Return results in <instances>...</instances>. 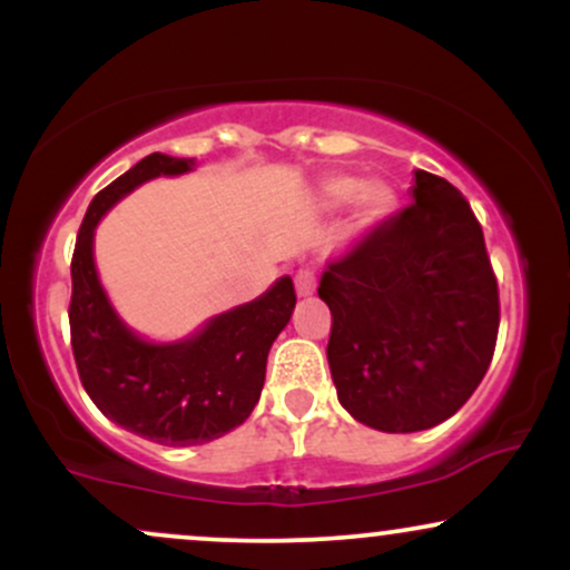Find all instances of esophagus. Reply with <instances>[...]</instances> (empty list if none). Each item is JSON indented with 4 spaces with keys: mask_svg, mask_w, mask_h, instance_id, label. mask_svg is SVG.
I'll return each instance as SVG.
<instances>
[{
    "mask_svg": "<svg viewBox=\"0 0 570 570\" xmlns=\"http://www.w3.org/2000/svg\"><path fill=\"white\" fill-rule=\"evenodd\" d=\"M294 289H297L299 297H311V294L316 292V273H313L311 267H299V271L294 273Z\"/></svg>",
    "mask_w": 570,
    "mask_h": 570,
    "instance_id": "34e87169",
    "label": "esophagus"
}]
</instances>
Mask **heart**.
I'll list each match as a JSON object with an SVG mask.
<instances>
[{
    "instance_id": "1",
    "label": "heart",
    "mask_w": 570,
    "mask_h": 570,
    "mask_svg": "<svg viewBox=\"0 0 570 570\" xmlns=\"http://www.w3.org/2000/svg\"><path fill=\"white\" fill-rule=\"evenodd\" d=\"M356 200V222L358 225H372L375 219H381L391 206V189L381 185V181H372L364 185L353 176H332L324 185V200L330 206H343V203Z\"/></svg>"
}]
</instances>
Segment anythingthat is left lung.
<instances>
[{
  "instance_id": "8db88e82",
  "label": "left lung",
  "mask_w": 570,
  "mask_h": 570,
  "mask_svg": "<svg viewBox=\"0 0 570 570\" xmlns=\"http://www.w3.org/2000/svg\"><path fill=\"white\" fill-rule=\"evenodd\" d=\"M412 200L332 259L318 284L340 404L389 434L455 415L485 377L501 322L469 200L429 171H415Z\"/></svg>"
}]
</instances>
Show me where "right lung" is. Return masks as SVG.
<instances>
[{
	"label": "right lung",
	"mask_w": 570,
	"mask_h": 570,
	"mask_svg": "<svg viewBox=\"0 0 570 570\" xmlns=\"http://www.w3.org/2000/svg\"><path fill=\"white\" fill-rule=\"evenodd\" d=\"M189 168L193 160L153 153L117 176L90 203L71 254L69 330L82 389L117 426L166 448L219 440L252 415L263 394L267 351L297 303L286 276L254 303L212 318L185 343H144L122 326L96 276L98 219L141 181Z\"/></svg>",
	"instance_id": "add662e5"
}]
</instances>
